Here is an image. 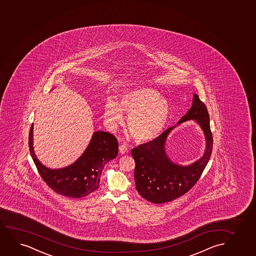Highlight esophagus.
<instances>
[{
  "label": "esophagus",
  "instance_id": "esophagus-1",
  "mask_svg": "<svg viewBox=\"0 0 256 256\" xmlns=\"http://www.w3.org/2000/svg\"><path fill=\"white\" fill-rule=\"evenodd\" d=\"M119 152H120L122 154H126V152H128V146L125 144L124 145H120L119 146Z\"/></svg>",
  "mask_w": 256,
  "mask_h": 256
}]
</instances>
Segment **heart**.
Segmentation results:
<instances>
[{
	"mask_svg": "<svg viewBox=\"0 0 256 256\" xmlns=\"http://www.w3.org/2000/svg\"><path fill=\"white\" fill-rule=\"evenodd\" d=\"M128 114V130L134 139L149 142L164 130L170 116V104L155 88L142 86L120 95L118 104L108 99L104 117L108 124L116 126L124 120L122 112Z\"/></svg>",
	"mask_w": 256,
	"mask_h": 256,
	"instance_id": "b5f03b06",
	"label": "heart"
}]
</instances>
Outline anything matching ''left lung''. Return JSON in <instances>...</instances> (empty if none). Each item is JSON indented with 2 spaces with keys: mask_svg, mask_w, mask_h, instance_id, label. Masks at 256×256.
I'll use <instances>...</instances> for the list:
<instances>
[{
  "mask_svg": "<svg viewBox=\"0 0 256 256\" xmlns=\"http://www.w3.org/2000/svg\"><path fill=\"white\" fill-rule=\"evenodd\" d=\"M189 120H195L202 126L206 140L205 154L192 164H175L165 152V140L176 126H170L152 142L139 145L131 152L136 161V190L149 202L163 204L183 196L195 186L208 164L212 152L213 137L207 108L196 94L193 95L192 106L178 122L177 125Z\"/></svg>",
  "mask_w": 256,
  "mask_h": 256,
  "instance_id": "8db88e82",
  "label": "left lung"
}]
</instances>
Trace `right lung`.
<instances>
[{"label": "right lung", "mask_w": 256, "mask_h": 256, "mask_svg": "<svg viewBox=\"0 0 256 256\" xmlns=\"http://www.w3.org/2000/svg\"><path fill=\"white\" fill-rule=\"evenodd\" d=\"M32 130L34 124L29 132V150L38 174L50 189L68 198H79L95 192L104 164L118 154L116 138L110 132L98 131L93 134L84 152L73 164L61 169H50L35 155Z\"/></svg>", "instance_id": "right-lung-1"}]
</instances>
